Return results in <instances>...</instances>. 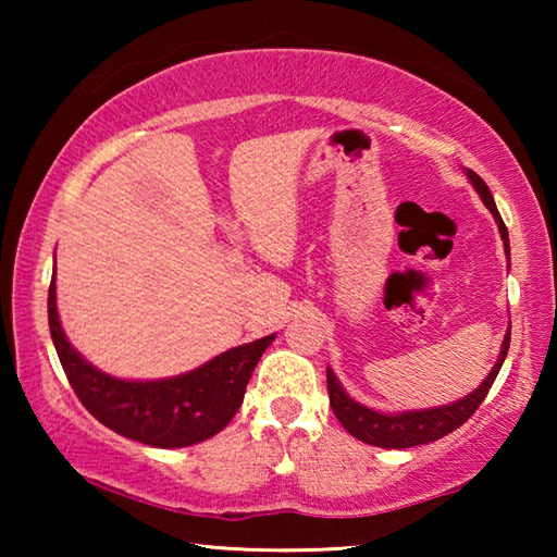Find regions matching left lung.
<instances>
[{
	"mask_svg": "<svg viewBox=\"0 0 557 557\" xmlns=\"http://www.w3.org/2000/svg\"><path fill=\"white\" fill-rule=\"evenodd\" d=\"M467 178L471 182V186L476 188L479 199H482L486 209L492 211L494 221L498 225V233H502L504 250L508 258L511 256V248H508V231L502 221V215H498V211H496L492 191H488L484 178L476 172H471V169H467ZM508 342H511V322H508V332L504 336L502 351H498L494 369L488 371L482 385L471 391L469 395H465V398H459L449 405H440V408H425V410H405V412L373 410V408H369V405L354 400L351 395L344 391V385L338 383L336 373L332 369H326L329 403H332V410L338 418V422L346 428L348 435H354L356 440L366 442V445L383 447V449H405V447L428 445V442H435L440 437L449 435V432H455L459 425H465L471 414H474L479 405L484 403L488 388L494 385L496 375H498V371H502V366L506 361Z\"/></svg>",
	"mask_w": 557,
	"mask_h": 557,
	"instance_id": "obj_1",
	"label": "left lung"
}]
</instances>
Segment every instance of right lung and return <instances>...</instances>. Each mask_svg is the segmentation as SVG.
I'll return each instance as SVG.
<instances>
[{
  "label": "right lung",
  "instance_id": "right-lung-1",
  "mask_svg": "<svg viewBox=\"0 0 557 557\" xmlns=\"http://www.w3.org/2000/svg\"><path fill=\"white\" fill-rule=\"evenodd\" d=\"M49 329L71 388L92 418L122 437L162 449L196 445L228 425L260 356L275 342V334L256 338L172 379H115L86 361L65 336L55 307V270L49 287Z\"/></svg>",
  "mask_w": 557,
  "mask_h": 557
}]
</instances>
